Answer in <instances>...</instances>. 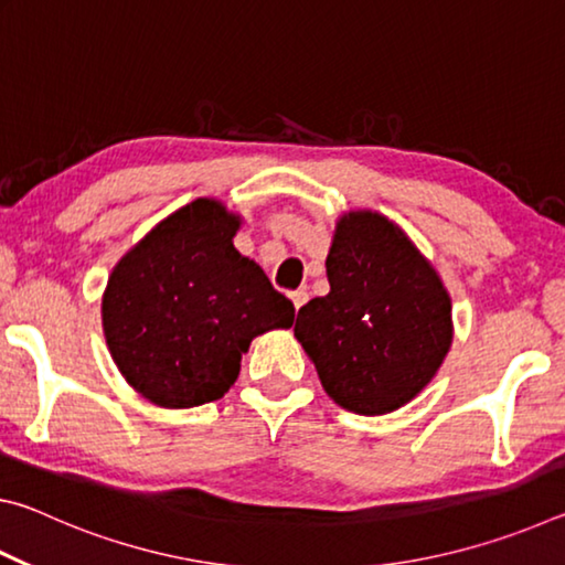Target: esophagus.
Listing matches in <instances>:
<instances>
[{"instance_id": "1", "label": "esophagus", "mask_w": 565, "mask_h": 565, "mask_svg": "<svg viewBox=\"0 0 565 565\" xmlns=\"http://www.w3.org/2000/svg\"><path fill=\"white\" fill-rule=\"evenodd\" d=\"M289 299L294 301V309H296V311H299V309H301V306L306 303V299H309V294H306L303 289H296V291H291V294H289Z\"/></svg>"}]
</instances>
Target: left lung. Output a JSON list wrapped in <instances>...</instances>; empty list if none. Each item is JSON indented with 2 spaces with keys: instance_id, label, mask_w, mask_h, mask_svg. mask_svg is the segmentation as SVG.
Listing matches in <instances>:
<instances>
[{
  "instance_id": "8db88e82",
  "label": "left lung",
  "mask_w": 565,
  "mask_h": 565,
  "mask_svg": "<svg viewBox=\"0 0 565 565\" xmlns=\"http://www.w3.org/2000/svg\"><path fill=\"white\" fill-rule=\"evenodd\" d=\"M327 276L331 291L301 306L294 327L323 388L363 416L404 406L451 347L441 279L401 228L371 212L341 218Z\"/></svg>"
}]
</instances>
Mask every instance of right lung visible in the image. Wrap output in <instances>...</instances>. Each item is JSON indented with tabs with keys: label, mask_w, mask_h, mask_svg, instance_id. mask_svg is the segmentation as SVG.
<instances>
[{
	"label": "right lung",
	"mask_w": 565,
	"mask_h": 565,
	"mask_svg": "<svg viewBox=\"0 0 565 565\" xmlns=\"http://www.w3.org/2000/svg\"><path fill=\"white\" fill-rule=\"evenodd\" d=\"M238 218L196 199L114 266L104 337L124 379L167 408L222 398L254 337L289 329L294 303L234 248Z\"/></svg>",
	"instance_id": "obj_1"
}]
</instances>
